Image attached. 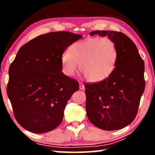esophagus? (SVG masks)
I'll list each match as a JSON object with an SVG mask.
<instances>
[{
    "instance_id": "34e87169",
    "label": "esophagus",
    "mask_w": 155,
    "mask_h": 155,
    "mask_svg": "<svg viewBox=\"0 0 155 155\" xmlns=\"http://www.w3.org/2000/svg\"><path fill=\"white\" fill-rule=\"evenodd\" d=\"M79 89H80V90H85V86H84V85H83V83H79Z\"/></svg>"
}]
</instances>
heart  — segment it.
I'll list each match as a JSON object with an SVG mask.
<instances>
[{
    "mask_svg": "<svg viewBox=\"0 0 155 155\" xmlns=\"http://www.w3.org/2000/svg\"><path fill=\"white\" fill-rule=\"evenodd\" d=\"M117 58V51L114 41L108 38H91L73 44L70 51L63 54V72L72 77L80 64V70L88 81L99 82L114 71Z\"/></svg>",
    "mask_w": 155,
    "mask_h": 155,
    "instance_id": "b5f03b06",
    "label": "heart"
}]
</instances>
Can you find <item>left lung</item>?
<instances>
[{"label":"left lung","instance_id":"8db88e82","mask_svg":"<svg viewBox=\"0 0 155 155\" xmlns=\"http://www.w3.org/2000/svg\"><path fill=\"white\" fill-rule=\"evenodd\" d=\"M108 36L114 41L117 58L109 77L97 83H85L86 111L96 127L106 130L127 127L137 114L145 89L144 62L135 43L124 33L94 31L90 35Z\"/></svg>","mask_w":155,"mask_h":155}]
</instances>
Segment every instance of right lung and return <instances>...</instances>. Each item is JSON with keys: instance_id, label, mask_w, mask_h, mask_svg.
Listing matches in <instances>:
<instances>
[{"instance_id": "right-lung-1", "label": "right lung", "mask_w": 155, "mask_h": 155, "mask_svg": "<svg viewBox=\"0 0 155 155\" xmlns=\"http://www.w3.org/2000/svg\"><path fill=\"white\" fill-rule=\"evenodd\" d=\"M82 37L68 31L50 32L19 49L9 66L7 93L21 127L44 133L62 122L65 105L79 85L61 72V57Z\"/></svg>"}]
</instances>
